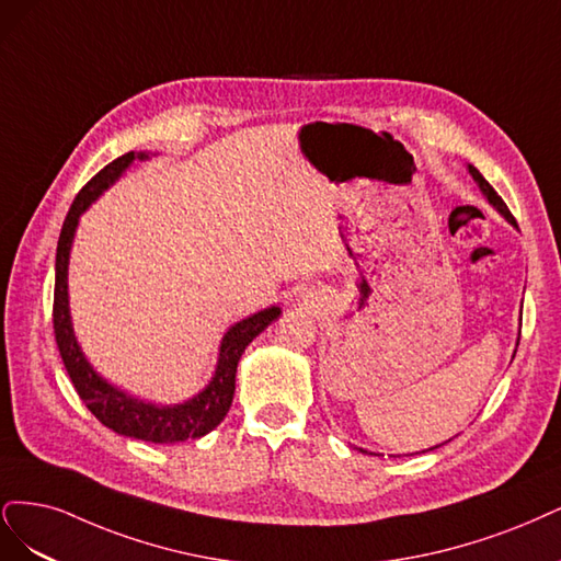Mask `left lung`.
I'll use <instances>...</instances> for the list:
<instances>
[{"label":"left lung","instance_id":"8db88e82","mask_svg":"<svg viewBox=\"0 0 561 561\" xmlns=\"http://www.w3.org/2000/svg\"><path fill=\"white\" fill-rule=\"evenodd\" d=\"M468 174H471L473 176V182L478 184V188H480V193L486 197V203H490L501 216H503V219L505 221H508V224H515V219H513V214L508 211V207H505V203L501 201V197L496 195V191L490 186V182H486V179L473 168V165H468ZM519 340V337H517ZM517 345H519V342H517ZM517 352V350H515ZM436 447H440V445H436ZM436 447H428V449H436ZM358 451H364V455H375V451H368V449H364V447H356ZM428 449H422V451H428ZM379 457V455H377Z\"/></svg>","mask_w":561,"mask_h":561}]
</instances>
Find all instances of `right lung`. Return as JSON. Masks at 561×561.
<instances>
[{
	"label": "right lung",
	"mask_w": 561,
	"mask_h": 561,
	"mask_svg": "<svg viewBox=\"0 0 561 561\" xmlns=\"http://www.w3.org/2000/svg\"><path fill=\"white\" fill-rule=\"evenodd\" d=\"M149 153H125L110 162L102 172H98L77 195L75 205H71L67 219L60 230L58 240V254H56V298H53V329H56V342L60 356L65 360V368L71 377L77 393L85 408L95 414V417L106 426L116 431L118 436H128L147 443H184L188 438H203L211 428L219 426L230 410L232 393H234V373L238 364L249 347V342L259 333H263L270 323H273L282 310L277 305H270L265 310L251 314L224 333L219 358H216V368L209 379V385L197 391L193 399L174 405L149 403L137 396L123 391L121 387L112 385L104 379L90 360L85 358L79 340L75 335L69 314V254L71 244H75V234L79 228L81 214L93 205L98 197L114 186L123 172L128 170L135 160H147Z\"/></svg>",
	"instance_id": "right-lung-1"
}]
</instances>
